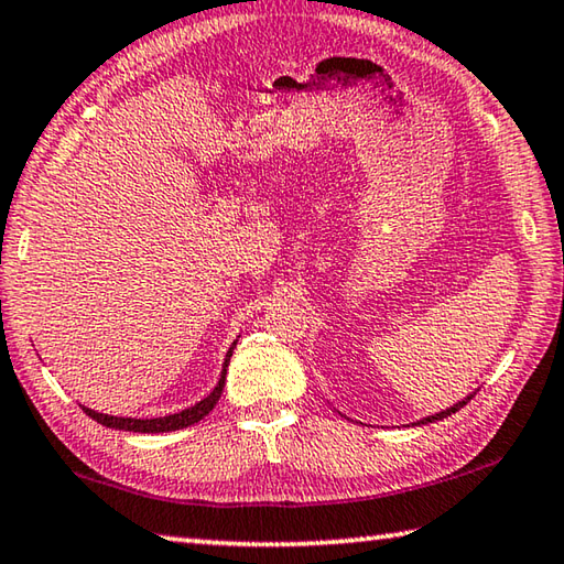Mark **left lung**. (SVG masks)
I'll list each match as a JSON object with an SVG mask.
<instances>
[{"instance_id": "8db88e82", "label": "left lung", "mask_w": 564, "mask_h": 564, "mask_svg": "<svg viewBox=\"0 0 564 564\" xmlns=\"http://www.w3.org/2000/svg\"><path fill=\"white\" fill-rule=\"evenodd\" d=\"M470 397H474V394H468V397H464V399H460V402H456L454 406H448V409H444V412H436V414H429V416H424V419H419V422H414V426L416 424H434V422H442V419H446V416H452V414H456L458 412V409L460 406H464L466 402H468V399Z\"/></svg>"}]
</instances>
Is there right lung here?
<instances>
[{
    "instance_id": "obj_1",
    "label": "right lung",
    "mask_w": 564,
    "mask_h": 564,
    "mask_svg": "<svg viewBox=\"0 0 564 564\" xmlns=\"http://www.w3.org/2000/svg\"><path fill=\"white\" fill-rule=\"evenodd\" d=\"M234 347H237V340L231 343V347L227 350V357H224V365H221V375H219V382L217 387L212 389V392L197 402L194 406L182 409L177 414H167V416H155V419H135V416H112V414H100L96 409H88L80 404V409L90 416L96 419L98 424H104L108 429H120V432H135V434H162V432H177V429L184 426H192L197 424L199 419L207 416L214 406H217L219 397L224 392V384H227V367L231 360V352Z\"/></svg>"
}]
</instances>
